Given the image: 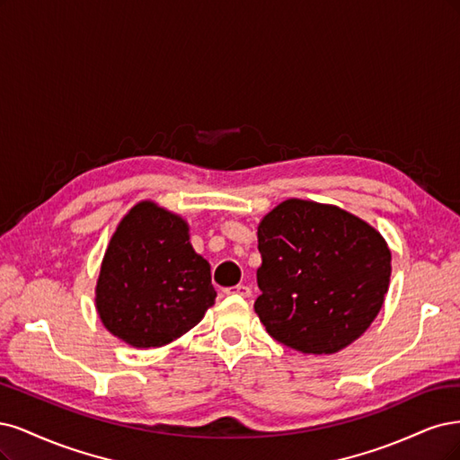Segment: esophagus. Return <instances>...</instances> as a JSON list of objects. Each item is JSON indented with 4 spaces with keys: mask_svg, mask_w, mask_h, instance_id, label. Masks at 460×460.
<instances>
[{
    "mask_svg": "<svg viewBox=\"0 0 460 460\" xmlns=\"http://www.w3.org/2000/svg\"><path fill=\"white\" fill-rule=\"evenodd\" d=\"M226 294H236V296H243V298H250L252 290H250V287H246V285H236V287H233V288H227Z\"/></svg>",
    "mask_w": 460,
    "mask_h": 460,
    "instance_id": "obj_1",
    "label": "esophagus"
}]
</instances>
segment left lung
I'll return each mask as SVG.
<instances>
[{
	"instance_id": "left-lung-1",
	"label": "left lung",
	"mask_w": 460,
	"mask_h": 460,
	"mask_svg": "<svg viewBox=\"0 0 460 460\" xmlns=\"http://www.w3.org/2000/svg\"><path fill=\"white\" fill-rule=\"evenodd\" d=\"M256 314L280 344L331 355L355 342L382 309L392 252L365 219L334 204L288 199L258 226Z\"/></svg>"
}]
</instances>
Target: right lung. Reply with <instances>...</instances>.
Returning a JSON list of instances; mask_svg holds the SVG:
<instances>
[{
  "mask_svg": "<svg viewBox=\"0 0 460 460\" xmlns=\"http://www.w3.org/2000/svg\"><path fill=\"white\" fill-rule=\"evenodd\" d=\"M216 296L187 221L153 200L131 206L101 261L95 309L102 327L131 348H162L199 324Z\"/></svg>",
  "mask_w": 460,
  "mask_h": 460,
  "instance_id": "right-lung-1",
  "label": "right lung"
}]
</instances>
